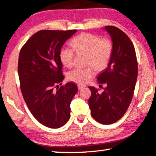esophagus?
<instances>
[{
	"label": "esophagus",
	"instance_id": "esophagus-1",
	"mask_svg": "<svg viewBox=\"0 0 156 156\" xmlns=\"http://www.w3.org/2000/svg\"><path fill=\"white\" fill-rule=\"evenodd\" d=\"M85 87H86V85H84V84H78V88L79 90H82V89Z\"/></svg>",
	"mask_w": 156,
	"mask_h": 156
}]
</instances>
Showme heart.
Wrapping results in <instances>:
<instances>
[{
	"label": "heart",
	"mask_w": 156,
	"mask_h": 156,
	"mask_svg": "<svg viewBox=\"0 0 156 156\" xmlns=\"http://www.w3.org/2000/svg\"><path fill=\"white\" fill-rule=\"evenodd\" d=\"M71 45L78 54H87V65L90 67L75 69L67 73L68 80L78 84H84L94 78L95 70L101 71L107 67L112 57L113 44L108 38H101L94 34L83 33L76 36ZM74 51L63 47L60 52V61L67 67L73 65Z\"/></svg>",
	"instance_id": "heart-1"
}]
</instances>
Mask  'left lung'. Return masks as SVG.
<instances>
[{
    "mask_svg": "<svg viewBox=\"0 0 156 156\" xmlns=\"http://www.w3.org/2000/svg\"><path fill=\"white\" fill-rule=\"evenodd\" d=\"M105 29L112 38L113 52L108 67L97 80L107 87L101 94L96 88L89 87L91 91L89 106L97 122L111 125L122 117L131 103L138 77V62L127 35L114 26Z\"/></svg>",
    "mask_w": 156,
    "mask_h": 156,
    "instance_id": "left-lung-1",
    "label": "left lung"
}]
</instances>
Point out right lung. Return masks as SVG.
I'll return each mask as SVG.
<instances>
[{"instance_id": "right-lung-1", "label": "right lung", "mask_w": 156, "mask_h": 156, "mask_svg": "<svg viewBox=\"0 0 156 156\" xmlns=\"http://www.w3.org/2000/svg\"><path fill=\"white\" fill-rule=\"evenodd\" d=\"M76 31L41 30L20 49L18 72L23 98L34 117L47 127L60 128L70 118V104L78 87L73 83L59 87L64 79L60 52Z\"/></svg>"}]
</instances>
